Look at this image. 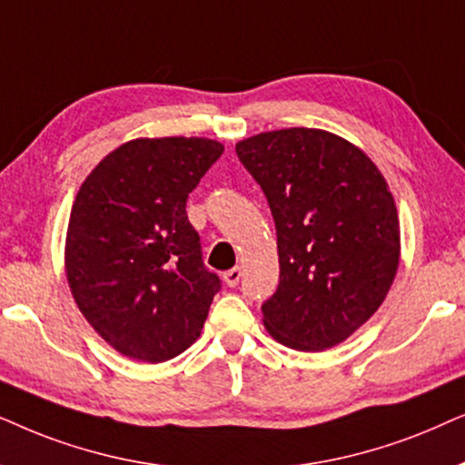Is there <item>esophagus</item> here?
<instances>
[{
	"instance_id": "1",
	"label": "esophagus",
	"mask_w": 465,
	"mask_h": 465,
	"mask_svg": "<svg viewBox=\"0 0 465 465\" xmlns=\"http://www.w3.org/2000/svg\"><path fill=\"white\" fill-rule=\"evenodd\" d=\"M240 278H242V270L240 268H232L223 274V281H225L227 287H236V284L240 282Z\"/></svg>"
}]
</instances>
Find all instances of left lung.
Instances as JSON below:
<instances>
[{"label": "left lung", "instance_id": "8db88e82", "mask_svg": "<svg viewBox=\"0 0 465 465\" xmlns=\"http://www.w3.org/2000/svg\"><path fill=\"white\" fill-rule=\"evenodd\" d=\"M276 225L281 281L263 302L270 336L325 351L357 331L391 289L400 221L366 153L323 129L291 127L236 144Z\"/></svg>", "mask_w": 465, "mask_h": 465}]
</instances>
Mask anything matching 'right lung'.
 I'll return each mask as SVG.
<instances>
[{"mask_svg":"<svg viewBox=\"0 0 465 465\" xmlns=\"http://www.w3.org/2000/svg\"><path fill=\"white\" fill-rule=\"evenodd\" d=\"M223 144L138 138L106 154L72 206L65 274L93 330L129 359L159 363L200 338L221 281L203 265L187 197Z\"/></svg>","mask_w":465,"mask_h":465,"instance_id":"right-lung-1","label":"right lung"}]
</instances>
